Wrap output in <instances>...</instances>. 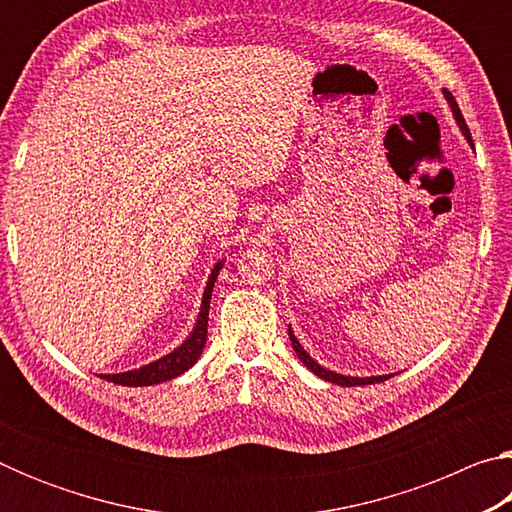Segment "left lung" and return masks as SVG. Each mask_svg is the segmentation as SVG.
I'll return each mask as SVG.
<instances>
[{"instance_id": "8db88e82", "label": "left lung", "mask_w": 512, "mask_h": 512, "mask_svg": "<svg viewBox=\"0 0 512 512\" xmlns=\"http://www.w3.org/2000/svg\"><path fill=\"white\" fill-rule=\"evenodd\" d=\"M443 94H445V99H447V103H449V110H452V115H454V119H456L458 128H461V133L467 137V142L472 144L470 131H467V124H465V119H463V115H461V110H458V103H456V99H454L452 94H449L447 90H443ZM289 339H291L293 350H296V354H298V359H300L302 363H305V366H307L311 372H314L316 377L325 379V381H332V384H339V386H363V384H377V381H386L388 377H393V375H375V377H350V375H341V372L327 370L325 366H320V363H318L316 359H311V357H309V352H307L305 348H302L300 341L296 339V334L291 332V327H289Z\"/></svg>"}]
</instances>
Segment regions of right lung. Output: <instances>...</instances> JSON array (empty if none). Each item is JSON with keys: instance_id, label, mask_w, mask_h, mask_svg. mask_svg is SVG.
<instances>
[{"instance_id": "add662e5", "label": "right lung", "mask_w": 512, "mask_h": 512, "mask_svg": "<svg viewBox=\"0 0 512 512\" xmlns=\"http://www.w3.org/2000/svg\"><path fill=\"white\" fill-rule=\"evenodd\" d=\"M221 266H223V259H219V262L214 264L210 277H207L201 309H198L194 329L189 332L187 339L178 345V348H173L169 354H164V357L146 363V366H142V368L126 370V372H112V375H101V379L112 381V384H121V386H153V384H162V381H169L173 377L183 375L185 370L192 368L198 361V357H201L205 341H207V316H210L212 289H214L216 275H219Z\"/></svg>"}]
</instances>
